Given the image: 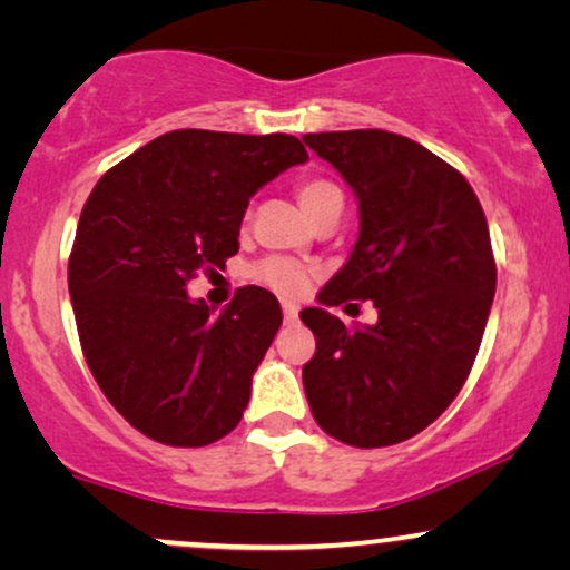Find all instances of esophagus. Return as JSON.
<instances>
[{"label": "esophagus", "instance_id": "1", "mask_svg": "<svg viewBox=\"0 0 570 570\" xmlns=\"http://www.w3.org/2000/svg\"><path fill=\"white\" fill-rule=\"evenodd\" d=\"M281 311H284V322H286V324H294V322H297L299 307L294 305V303H289V299H284V303H281Z\"/></svg>", "mask_w": 570, "mask_h": 570}]
</instances>
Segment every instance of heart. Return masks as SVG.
<instances>
[{
  "label": "heart",
  "instance_id": "b5f03b06",
  "mask_svg": "<svg viewBox=\"0 0 570 570\" xmlns=\"http://www.w3.org/2000/svg\"><path fill=\"white\" fill-rule=\"evenodd\" d=\"M340 189L326 179H303L297 187V198L303 203L307 214L318 206V203L335 198ZM252 276L259 281V284L271 286L273 292L278 294H299L307 286V271L299 263H294L289 257H267L263 263L252 267Z\"/></svg>",
  "mask_w": 570,
  "mask_h": 570
}]
</instances>
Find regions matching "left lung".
Masks as SVG:
<instances>
[{
	"instance_id": "obj_1",
	"label": "left lung",
	"mask_w": 570,
	"mask_h": 570,
	"mask_svg": "<svg viewBox=\"0 0 570 570\" xmlns=\"http://www.w3.org/2000/svg\"><path fill=\"white\" fill-rule=\"evenodd\" d=\"M303 141L358 200L348 263L299 313L316 337L303 367L313 417L353 448H385L434 423L466 383L495 294L488 219L469 181L389 130H330ZM372 298L379 322L345 327L325 311Z\"/></svg>"
}]
</instances>
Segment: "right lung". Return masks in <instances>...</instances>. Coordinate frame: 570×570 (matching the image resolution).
I'll return each instance as SVG.
<instances>
[{"label":"right lung","instance_id":"add662e5","mask_svg":"<svg viewBox=\"0 0 570 570\" xmlns=\"http://www.w3.org/2000/svg\"><path fill=\"white\" fill-rule=\"evenodd\" d=\"M305 160L286 134L171 130L109 168L85 200L69 257L85 362L149 440L203 448L244 417L284 318L278 299L244 286L214 316L187 284L225 267L248 198Z\"/></svg>","mask_w":570,"mask_h":570}]
</instances>
